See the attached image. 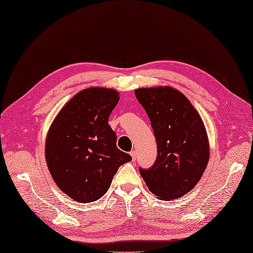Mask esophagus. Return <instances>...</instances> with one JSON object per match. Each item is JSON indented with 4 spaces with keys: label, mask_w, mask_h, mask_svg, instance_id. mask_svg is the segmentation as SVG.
Instances as JSON below:
<instances>
[{
    "label": "esophagus",
    "mask_w": 253,
    "mask_h": 253,
    "mask_svg": "<svg viewBox=\"0 0 253 253\" xmlns=\"http://www.w3.org/2000/svg\"><path fill=\"white\" fill-rule=\"evenodd\" d=\"M130 155H131V157H132V161H135V159H136V152H135V151H132V152L130 153Z\"/></svg>",
    "instance_id": "esophagus-1"
}]
</instances>
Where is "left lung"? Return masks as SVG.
Segmentation results:
<instances>
[{
	"instance_id": "left-lung-1",
	"label": "left lung",
	"mask_w": 253,
	"mask_h": 253,
	"mask_svg": "<svg viewBox=\"0 0 253 253\" xmlns=\"http://www.w3.org/2000/svg\"><path fill=\"white\" fill-rule=\"evenodd\" d=\"M151 120L157 158L140 168L148 190L161 200L181 198L195 187L210 159L208 133L200 113L181 91L170 86L134 90Z\"/></svg>"
}]
</instances>
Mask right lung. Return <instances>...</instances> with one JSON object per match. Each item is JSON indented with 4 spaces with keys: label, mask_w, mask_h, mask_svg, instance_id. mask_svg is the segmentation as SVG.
I'll return each instance as SVG.
<instances>
[{
    "label": "right lung",
    "mask_w": 253,
    "mask_h": 253,
    "mask_svg": "<svg viewBox=\"0 0 253 253\" xmlns=\"http://www.w3.org/2000/svg\"><path fill=\"white\" fill-rule=\"evenodd\" d=\"M119 99L112 88H85L62 107L49 127L44 156L51 177L77 202L100 199L119 167L132 159L117 147V135L108 125Z\"/></svg>",
    "instance_id": "1"
}]
</instances>
